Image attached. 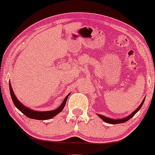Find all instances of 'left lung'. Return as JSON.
Returning a JSON list of instances; mask_svg holds the SVG:
<instances>
[{"label":"left lung","mask_w":155,"mask_h":155,"mask_svg":"<svg viewBox=\"0 0 155 155\" xmlns=\"http://www.w3.org/2000/svg\"><path fill=\"white\" fill-rule=\"evenodd\" d=\"M144 101H145V98H144V100H143V102H142V104H140V107H139L138 108H137V109H136V110L134 111V112H133L132 114H130V115H128V116H127V117H126V118H122V119H117V120H116V119H112V118H107V117L103 116V115H99L100 118H102V119L104 120V121H105V122L109 123V124H120V123H124V122H126V121H127L128 120L130 119V118H132V117L134 116V115H135V114L137 113V112H138V111L140 110V109H141L142 106H143V103H144Z\"/></svg>","instance_id":"left-lung-1"}]
</instances>
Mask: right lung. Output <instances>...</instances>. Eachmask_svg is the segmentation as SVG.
I'll list each match as a JSON object with an SVG mask.
<instances>
[{"label": "right lung", "instance_id": "add662e5", "mask_svg": "<svg viewBox=\"0 0 155 155\" xmlns=\"http://www.w3.org/2000/svg\"><path fill=\"white\" fill-rule=\"evenodd\" d=\"M10 92L11 97H12V101L13 102L14 105L15 106V107L18 108V109H19L21 112H22L24 115H25L26 116L30 118H33V119H37V120H46L49 119V118H53L54 116H55L56 115L59 113V112H61L63 110L65 104H66L67 100L69 94L64 100L63 103L61 104V105L60 106L58 109H56L55 110H51V111H47V112H37V111L32 110V109H28L26 107H25L23 104H21L20 103V101L15 97V94L13 93V91H12V87L10 83Z\"/></svg>", "mask_w": 155, "mask_h": 155}]
</instances>
